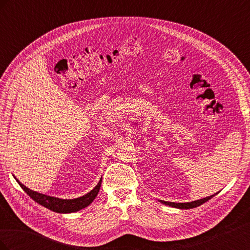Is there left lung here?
<instances>
[{"mask_svg":"<svg viewBox=\"0 0 250 250\" xmlns=\"http://www.w3.org/2000/svg\"><path fill=\"white\" fill-rule=\"evenodd\" d=\"M217 194V193H216ZM210 195L208 196V197H206V198H202V199H199V200H195V201H192V202H183V203H177V202H169V201H164V200H160L162 203L166 204V206H169V207H172V208H180V209H188V208H197L199 206H201L202 203L207 202L208 200H209L210 198H213L214 196L216 195Z\"/></svg>","mask_w":250,"mask_h":250,"instance_id":"8db88e82","label":"left lung"}]
</instances>
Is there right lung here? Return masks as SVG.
I'll return each instance as SVG.
<instances>
[{
    "instance_id": "add662e5",
    "label": "right lung",
    "mask_w": 250,
    "mask_h": 250,
    "mask_svg": "<svg viewBox=\"0 0 250 250\" xmlns=\"http://www.w3.org/2000/svg\"><path fill=\"white\" fill-rule=\"evenodd\" d=\"M16 180L18 181L22 190H24L35 202L40 203L41 206L47 208L53 211H56V213H60V214L75 213V211H78L82 208L88 207L89 204L92 203L94 201V199L97 197L98 193H99L100 187H101V181H102L100 179L99 183H98V185L93 188L92 191L88 192L85 195L81 196V197L74 198V199H62V198L52 197V196H48V195H44V194L30 190L29 188L22 185L19 179L16 178Z\"/></svg>"
}]
</instances>
